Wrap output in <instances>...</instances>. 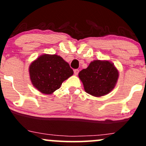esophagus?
<instances>
[{
	"label": "esophagus",
	"instance_id": "1",
	"mask_svg": "<svg viewBox=\"0 0 146 146\" xmlns=\"http://www.w3.org/2000/svg\"><path fill=\"white\" fill-rule=\"evenodd\" d=\"M78 73H79V70L78 69H75L74 70V74L76 75V76H77L78 74Z\"/></svg>",
	"mask_w": 146,
	"mask_h": 146
}]
</instances>
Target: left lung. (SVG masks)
Instances as JSON below:
<instances>
[{"label": "left lung", "instance_id": "1", "mask_svg": "<svg viewBox=\"0 0 146 146\" xmlns=\"http://www.w3.org/2000/svg\"><path fill=\"white\" fill-rule=\"evenodd\" d=\"M78 76L86 92L99 97L113 90L118 79V71L110 61L95 60Z\"/></svg>", "mask_w": 146, "mask_h": 146}]
</instances>
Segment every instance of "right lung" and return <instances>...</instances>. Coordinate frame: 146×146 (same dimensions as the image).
<instances>
[{
    "label": "right lung",
    "instance_id": "1",
    "mask_svg": "<svg viewBox=\"0 0 146 146\" xmlns=\"http://www.w3.org/2000/svg\"><path fill=\"white\" fill-rule=\"evenodd\" d=\"M29 73L32 84L37 90L50 94L73 74V70L60 56L43 54L31 63Z\"/></svg>",
    "mask_w": 146,
    "mask_h": 146
}]
</instances>
